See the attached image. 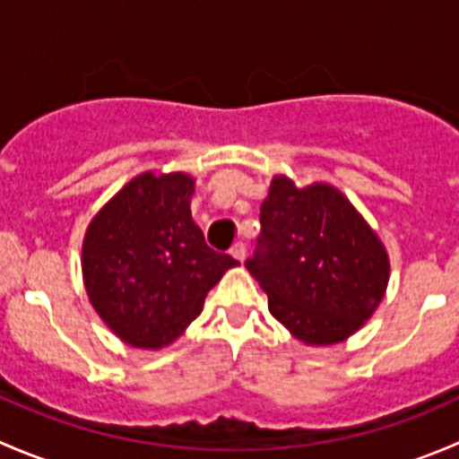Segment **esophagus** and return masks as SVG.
Returning a JSON list of instances; mask_svg holds the SVG:
<instances>
[{"mask_svg":"<svg viewBox=\"0 0 459 459\" xmlns=\"http://www.w3.org/2000/svg\"><path fill=\"white\" fill-rule=\"evenodd\" d=\"M230 255L239 259V262H244V259H247V247H244L242 242H238L233 248H230Z\"/></svg>","mask_w":459,"mask_h":459,"instance_id":"34e87169","label":"esophagus"}]
</instances>
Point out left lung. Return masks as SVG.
Masks as SVG:
<instances>
[{
  "label": "left lung",
  "mask_w": 459,
  "mask_h": 459,
  "mask_svg": "<svg viewBox=\"0 0 459 459\" xmlns=\"http://www.w3.org/2000/svg\"><path fill=\"white\" fill-rule=\"evenodd\" d=\"M259 221L247 268L268 295L271 316L308 346L359 331L386 293L391 264L358 208L331 184L298 188L275 175Z\"/></svg>",
  "instance_id": "left-lung-1"
}]
</instances>
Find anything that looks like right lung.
I'll list each match as a JSON object with an SVG mask.
<instances>
[{"label": "right lung", "instance_id": "1", "mask_svg": "<svg viewBox=\"0 0 459 459\" xmlns=\"http://www.w3.org/2000/svg\"><path fill=\"white\" fill-rule=\"evenodd\" d=\"M195 179L142 173L88 224L82 273L88 299L106 326L137 349L178 340L202 313L206 293L233 257L204 242L193 221Z\"/></svg>", "mask_w": 459, "mask_h": 459}]
</instances>
